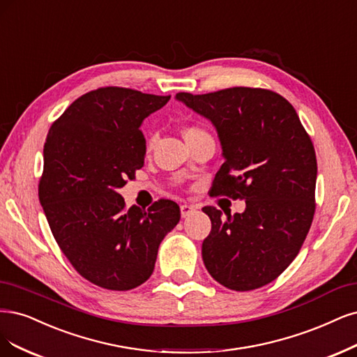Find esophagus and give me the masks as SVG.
<instances>
[{
  "instance_id": "obj_1",
  "label": "esophagus",
  "mask_w": 357,
  "mask_h": 357,
  "mask_svg": "<svg viewBox=\"0 0 357 357\" xmlns=\"http://www.w3.org/2000/svg\"><path fill=\"white\" fill-rule=\"evenodd\" d=\"M180 211H181V217L184 218L195 211V206H192L189 204H183V205H180Z\"/></svg>"
}]
</instances>
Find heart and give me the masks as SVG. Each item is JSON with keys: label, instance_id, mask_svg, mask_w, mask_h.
Masks as SVG:
<instances>
[{"label": "heart", "instance_id": "heart-1", "mask_svg": "<svg viewBox=\"0 0 357 357\" xmlns=\"http://www.w3.org/2000/svg\"><path fill=\"white\" fill-rule=\"evenodd\" d=\"M183 136H184V139H186V142H188V140H193V139L208 137V136H210V132H208L205 128H202L199 126H189V127L184 128ZM153 143H155V136H151L149 140H147V149H152Z\"/></svg>", "mask_w": 357, "mask_h": 357}]
</instances>
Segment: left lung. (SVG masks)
<instances>
[{"instance_id":"8db88e82","label":"left lung","mask_w":357,"mask_h":357,"mask_svg":"<svg viewBox=\"0 0 357 357\" xmlns=\"http://www.w3.org/2000/svg\"><path fill=\"white\" fill-rule=\"evenodd\" d=\"M176 99L210 119L225 164L213 181L215 196L245 199L247 208L221 217L214 206L202 258L210 275L233 291L275 280L300 252L312 226L317 162L312 139L280 94L233 87Z\"/></svg>"}]
</instances>
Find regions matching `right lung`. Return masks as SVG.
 <instances>
[{"label": "right lung", "mask_w": 357, "mask_h": 357, "mask_svg": "<svg viewBox=\"0 0 357 357\" xmlns=\"http://www.w3.org/2000/svg\"><path fill=\"white\" fill-rule=\"evenodd\" d=\"M169 97L97 89L78 97L47 134L40 202L61 252L100 288L128 291L149 279L159 243L180 220L174 201L127 210L116 192L144 164L143 119Z\"/></svg>", "instance_id": "1"}]
</instances>
